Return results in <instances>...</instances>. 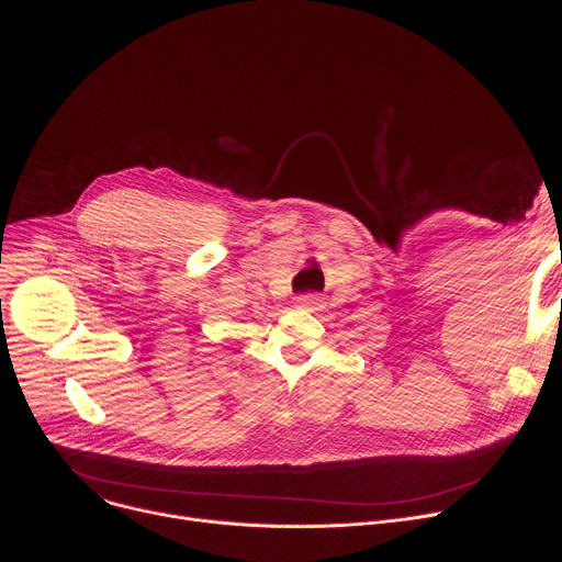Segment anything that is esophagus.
<instances>
[{"label": "esophagus", "mask_w": 562, "mask_h": 562, "mask_svg": "<svg viewBox=\"0 0 562 562\" xmlns=\"http://www.w3.org/2000/svg\"><path fill=\"white\" fill-rule=\"evenodd\" d=\"M296 305L305 307V310H314L318 305V296H314V293H307V296H299Z\"/></svg>", "instance_id": "obj_1"}]
</instances>
